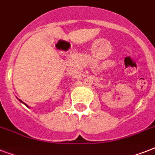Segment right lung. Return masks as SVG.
Wrapping results in <instances>:
<instances>
[{
	"mask_svg": "<svg viewBox=\"0 0 155 155\" xmlns=\"http://www.w3.org/2000/svg\"><path fill=\"white\" fill-rule=\"evenodd\" d=\"M20 101H21V102H22V101H21V100H20Z\"/></svg>",
	"mask_w": 155,
	"mask_h": 155,
	"instance_id": "right-lung-1",
	"label": "right lung"
}]
</instances>
